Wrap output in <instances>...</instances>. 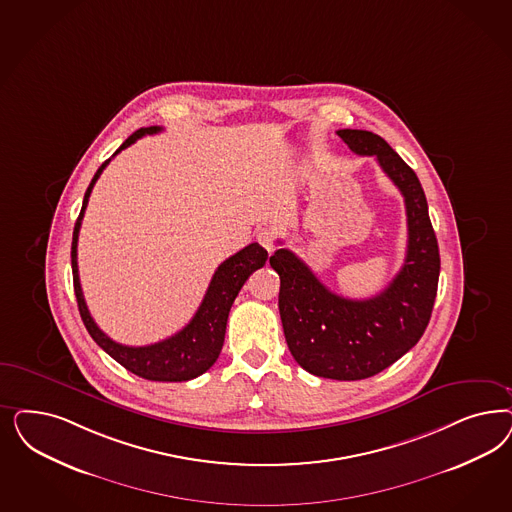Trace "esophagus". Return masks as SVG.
Segmentation results:
<instances>
[{
	"mask_svg": "<svg viewBox=\"0 0 512 512\" xmlns=\"http://www.w3.org/2000/svg\"><path fill=\"white\" fill-rule=\"evenodd\" d=\"M256 239H258V243H260L269 254L275 250V231L271 230V228H260L258 233H256Z\"/></svg>",
	"mask_w": 512,
	"mask_h": 512,
	"instance_id": "esophagus-1",
	"label": "esophagus"
}]
</instances>
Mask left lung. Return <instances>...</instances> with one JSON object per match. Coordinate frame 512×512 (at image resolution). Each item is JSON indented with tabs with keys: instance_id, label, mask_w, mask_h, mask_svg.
Wrapping results in <instances>:
<instances>
[{
	"instance_id": "left-lung-1",
	"label": "left lung",
	"mask_w": 512,
	"mask_h": 512,
	"mask_svg": "<svg viewBox=\"0 0 512 512\" xmlns=\"http://www.w3.org/2000/svg\"><path fill=\"white\" fill-rule=\"evenodd\" d=\"M348 149L375 156L407 209V256L394 281L369 299L337 296L288 248L269 264L281 277L279 311L288 348L305 371L333 380L369 379L397 362L428 328L439 282V247L428 201L409 165L377 133L339 130Z\"/></svg>"
}]
</instances>
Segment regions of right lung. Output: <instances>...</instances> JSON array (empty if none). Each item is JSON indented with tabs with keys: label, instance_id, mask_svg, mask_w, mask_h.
Masks as SVG:
<instances>
[{
	"label": "right lung",
	"instance_id": "right-lung-1",
	"mask_svg": "<svg viewBox=\"0 0 512 512\" xmlns=\"http://www.w3.org/2000/svg\"><path fill=\"white\" fill-rule=\"evenodd\" d=\"M158 132H162L160 126L137 130L120 145V149L116 150L113 156H116L120 150L128 149L143 135ZM109 162H111V158L101 164L84 194L83 209L75 222L73 243H71L73 288H75L77 305H79V313L83 318L84 326L99 347L103 348L122 367H126L128 371H132L133 375H137L141 379L158 380V382H184V380L196 379L216 362L222 345H224L231 305L248 277L256 269L264 267L267 250L260 247L258 243H250L248 247L239 250L226 262L218 265L194 318L179 333L167 337L160 343L149 345V347H126V345L116 343L109 335H105L103 331L99 330L98 324L90 316V311L84 301L83 288L79 281V265H77V241H79L84 209L88 205V198L92 194L94 184Z\"/></svg>",
	"mask_w": 512,
	"mask_h": 512
}]
</instances>
